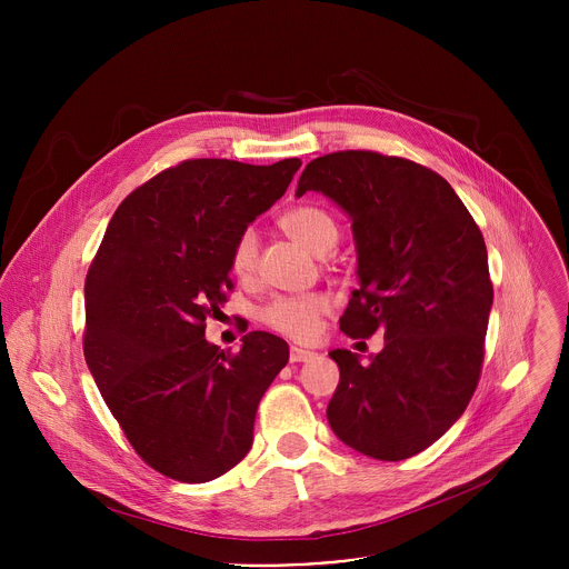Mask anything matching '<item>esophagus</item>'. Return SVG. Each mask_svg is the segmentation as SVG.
Segmentation results:
<instances>
[{
  "mask_svg": "<svg viewBox=\"0 0 569 569\" xmlns=\"http://www.w3.org/2000/svg\"><path fill=\"white\" fill-rule=\"evenodd\" d=\"M315 358V351L301 349V347H290V362H308Z\"/></svg>",
  "mask_w": 569,
  "mask_h": 569,
  "instance_id": "esophagus-1",
  "label": "esophagus"
}]
</instances>
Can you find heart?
Returning a JSON list of instances; mask_svg holds the SVG:
<instances>
[{
    "instance_id": "b5f03b06",
    "label": "heart",
    "mask_w": 569,
    "mask_h": 569,
    "mask_svg": "<svg viewBox=\"0 0 569 569\" xmlns=\"http://www.w3.org/2000/svg\"><path fill=\"white\" fill-rule=\"evenodd\" d=\"M281 227L297 240L306 250L317 257L329 254L340 240V224L331 211L301 204L281 216ZM257 233L254 229H242L231 246V270L238 277L252 274L257 266ZM329 310L327 297L321 295H290V297H274L263 310L261 319L266 327L272 331L306 340L317 331L319 317Z\"/></svg>"
}]
</instances>
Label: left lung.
I'll use <instances>...</instances> for the list:
<instances>
[{"label":"left lung","mask_w":569,"mask_h":569,"mask_svg":"<svg viewBox=\"0 0 569 569\" xmlns=\"http://www.w3.org/2000/svg\"><path fill=\"white\" fill-rule=\"evenodd\" d=\"M306 191L351 218L360 288L340 329L385 333L369 365L347 349L329 353L340 367L331 430L367 457L408 459L452 428L479 380L493 306L481 231L441 176L371 150L312 159L297 198Z\"/></svg>","instance_id":"left-lung-1"}]
</instances>
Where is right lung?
Returning <instances> with one entry per match:
<instances>
[{
	"label": "right lung",
	"instance_id": "1",
	"mask_svg": "<svg viewBox=\"0 0 569 569\" xmlns=\"http://www.w3.org/2000/svg\"><path fill=\"white\" fill-rule=\"evenodd\" d=\"M299 167L182 161L119 204L90 266L86 362L137 455L171 479L211 481L246 457L259 402L288 362V345L266 331L220 351L204 319L231 290L233 240Z\"/></svg>",
	"mask_w": 569,
	"mask_h": 569
}]
</instances>
